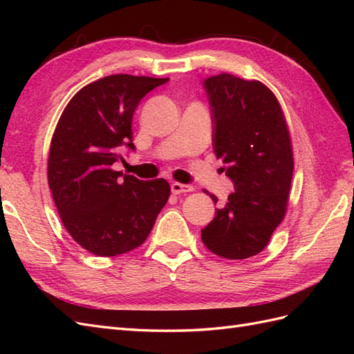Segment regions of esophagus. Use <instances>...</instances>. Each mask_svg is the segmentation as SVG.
Segmentation results:
<instances>
[{
    "mask_svg": "<svg viewBox=\"0 0 354 354\" xmlns=\"http://www.w3.org/2000/svg\"><path fill=\"white\" fill-rule=\"evenodd\" d=\"M194 190L193 185L181 184V183H173L171 184V193L173 194H181V193H190Z\"/></svg>",
    "mask_w": 354,
    "mask_h": 354,
    "instance_id": "34e87169",
    "label": "esophagus"
}]
</instances>
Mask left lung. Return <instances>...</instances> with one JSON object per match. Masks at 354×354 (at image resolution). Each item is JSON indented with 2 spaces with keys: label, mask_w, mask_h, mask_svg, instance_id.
I'll return each instance as SVG.
<instances>
[{
  "label": "left lung",
  "mask_w": 354,
  "mask_h": 354,
  "mask_svg": "<svg viewBox=\"0 0 354 354\" xmlns=\"http://www.w3.org/2000/svg\"><path fill=\"white\" fill-rule=\"evenodd\" d=\"M204 85L214 122V153L236 192L216 209L201 237L219 257L243 260L265 250L288 212L293 175L289 127L280 102L260 80L219 74ZM209 196L216 204L214 194Z\"/></svg>",
  "instance_id": "1"
}]
</instances>
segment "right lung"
<instances>
[{
	"instance_id": "right-lung-1",
	"label": "right lung",
	"mask_w": 354,
	"mask_h": 354,
	"mask_svg": "<svg viewBox=\"0 0 354 354\" xmlns=\"http://www.w3.org/2000/svg\"><path fill=\"white\" fill-rule=\"evenodd\" d=\"M169 80L114 74L84 86L66 104L53 133L48 185L70 236L94 255L114 257L146 242L167 204L165 179L140 181L112 169L132 142L140 100Z\"/></svg>"
}]
</instances>
